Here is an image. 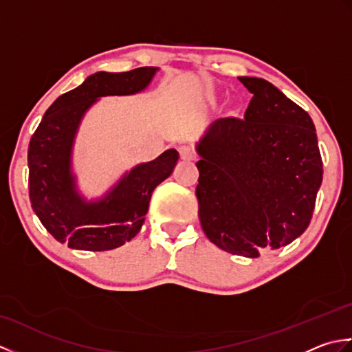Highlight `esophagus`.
Segmentation results:
<instances>
[{"instance_id": "1", "label": "esophagus", "mask_w": 352, "mask_h": 352, "mask_svg": "<svg viewBox=\"0 0 352 352\" xmlns=\"http://www.w3.org/2000/svg\"><path fill=\"white\" fill-rule=\"evenodd\" d=\"M178 153H180V157L183 160H193L197 157L195 146L189 145V144H184L178 148Z\"/></svg>"}]
</instances>
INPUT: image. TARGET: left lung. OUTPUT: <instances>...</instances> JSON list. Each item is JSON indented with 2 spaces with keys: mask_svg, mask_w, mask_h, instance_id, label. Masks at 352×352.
<instances>
[{
  "mask_svg": "<svg viewBox=\"0 0 352 352\" xmlns=\"http://www.w3.org/2000/svg\"><path fill=\"white\" fill-rule=\"evenodd\" d=\"M239 80L250 104L243 118L218 119L199 140L195 193L208 241L256 258L307 230L324 168L307 111L263 78Z\"/></svg>",
  "mask_w": 352,
  "mask_h": 352,
  "instance_id": "1",
  "label": "left lung"
}]
</instances>
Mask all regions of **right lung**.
<instances>
[{"mask_svg":"<svg viewBox=\"0 0 352 352\" xmlns=\"http://www.w3.org/2000/svg\"><path fill=\"white\" fill-rule=\"evenodd\" d=\"M155 71L145 66L94 74L51 104L30 139V203L48 233L72 250L109 251L131 241L145 221L153 190L172 174L178 153L168 149L138 164L98 203L78 195L71 174L72 142L85 111L100 96L140 92Z\"/></svg>","mask_w":352,"mask_h":352,"instance_id":"right-lung-1","label":"right lung"}]
</instances>
